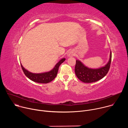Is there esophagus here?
Returning a JSON list of instances; mask_svg holds the SVG:
<instances>
[{
	"instance_id": "1",
	"label": "esophagus",
	"mask_w": 128,
	"mask_h": 128,
	"mask_svg": "<svg viewBox=\"0 0 128 128\" xmlns=\"http://www.w3.org/2000/svg\"><path fill=\"white\" fill-rule=\"evenodd\" d=\"M74 52H69L68 53L67 55H68L69 57H71V56H74Z\"/></svg>"
}]
</instances>
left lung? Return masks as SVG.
<instances>
[{
  "label": "left lung",
  "instance_id": "obj_1",
  "mask_svg": "<svg viewBox=\"0 0 128 128\" xmlns=\"http://www.w3.org/2000/svg\"><path fill=\"white\" fill-rule=\"evenodd\" d=\"M112 62V52L108 62L104 66L98 69L89 68L84 66L80 61L76 60L75 73L78 78L86 83L96 82L103 78L110 68Z\"/></svg>",
  "mask_w": 128,
  "mask_h": 128
}]
</instances>
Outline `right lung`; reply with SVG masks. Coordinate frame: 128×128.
<instances>
[{"mask_svg":"<svg viewBox=\"0 0 128 128\" xmlns=\"http://www.w3.org/2000/svg\"><path fill=\"white\" fill-rule=\"evenodd\" d=\"M65 60V58L62 59L57 63L54 67L50 71L42 74H33L25 69L21 64L22 69L25 76L31 80L42 84H47L54 80L57 76L60 65Z\"/></svg>","mask_w":128,"mask_h":128,"instance_id":"right-lung-1","label":"right lung"}]
</instances>
